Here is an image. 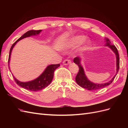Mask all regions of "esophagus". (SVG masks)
<instances>
[{
  "label": "esophagus",
  "mask_w": 128,
  "mask_h": 128,
  "mask_svg": "<svg viewBox=\"0 0 128 128\" xmlns=\"http://www.w3.org/2000/svg\"><path fill=\"white\" fill-rule=\"evenodd\" d=\"M63 64L64 65H68L71 64V61L70 60H68V59H66L63 62Z\"/></svg>",
  "instance_id": "34e87169"
}]
</instances>
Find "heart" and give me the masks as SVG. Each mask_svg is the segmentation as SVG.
Wrapping results in <instances>:
<instances>
[{"label":"heart","mask_w":128,"mask_h":128,"mask_svg":"<svg viewBox=\"0 0 128 128\" xmlns=\"http://www.w3.org/2000/svg\"><path fill=\"white\" fill-rule=\"evenodd\" d=\"M86 40V37L83 35L73 36L64 41L60 45L61 50H68L76 47L80 44V46L77 51L82 52L86 50L90 45V42Z\"/></svg>","instance_id":"obj_1"}]
</instances>
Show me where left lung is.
<instances>
[{
  "mask_svg": "<svg viewBox=\"0 0 128 128\" xmlns=\"http://www.w3.org/2000/svg\"><path fill=\"white\" fill-rule=\"evenodd\" d=\"M105 46H108V48H110L113 52L115 53L116 56V72L115 76L112 78V80H110L108 82L104 83H102V84H98V83H94L87 78V77L85 74L84 68L82 67V64H81V59L80 57H76L74 59V62L79 67V72L77 74V75L76 76L75 80L76 83L78 84L79 86L81 87H82L84 88H86L88 90H98V89L102 88H103L106 87L108 86H109L110 84L113 80H114L115 76H116L119 70L120 67V58H119V54L118 53V49L115 47V45H112L111 42L109 40V39L107 38H106L105 39Z\"/></svg>",
  "mask_w": 128,
  "mask_h": 128,
  "instance_id": "obj_1",
  "label": "left lung"
}]
</instances>
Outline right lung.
<instances>
[{"instance_id":"obj_1","label":"right lung","mask_w":128,"mask_h":128,"mask_svg":"<svg viewBox=\"0 0 128 128\" xmlns=\"http://www.w3.org/2000/svg\"><path fill=\"white\" fill-rule=\"evenodd\" d=\"M42 31V30H32L28 31V32H27L26 33H25L24 35H22L20 38H18V39L12 45L10 49L8 58V67L10 70V59L11 53L15 45L16 44V43L18 41L24 39V38L29 37L32 36H36L37 34H39ZM59 66L60 64H50L46 68L44 71L42 73V74L40 76H38L36 79L30 81H28V82H21V81L18 80L13 75V77L15 81V82L16 83V84L18 86H20L24 88H25L27 90H29L31 91H38L42 90V89L45 88L46 87H47L48 85L51 83L54 76V72L56 69Z\"/></svg>"}]
</instances>
